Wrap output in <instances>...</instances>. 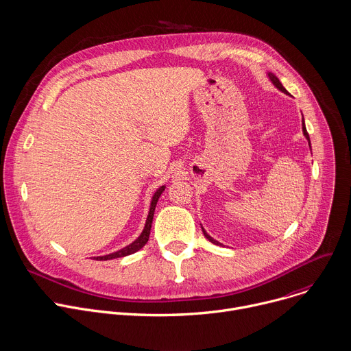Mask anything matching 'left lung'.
I'll return each mask as SVG.
<instances>
[{
	"mask_svg": "<svg viewBox=\"0 0 351 351\" xmlns=\"http://www.w3.org/2000/svg\"><path fill=\"white\" fill-rule=\"evenodd\" d=\"M268 75V79L271 80V83L279 90V91H282L284 94H287V95H289V93L287 91V88L282 86V83L281 82H279V79L274 75V73H267ZM302 128H303V134H304V136H306V139H307V141H308V145H310V149H311V144H310V136H308V132H307V130H306V124H304V117H302ZM202 231H203V234H204V237L210 241V242H212V243H215V245H219V246H224L223 243H220L219 241H216L215 238H212V237H210L207 232H206V230L202 227Z\"/></svg>",
	"mask_w": 351,
	"mask_h": 351,
	"instance_id": "obj_1",
	"label": "left lung"
}]
</instances>
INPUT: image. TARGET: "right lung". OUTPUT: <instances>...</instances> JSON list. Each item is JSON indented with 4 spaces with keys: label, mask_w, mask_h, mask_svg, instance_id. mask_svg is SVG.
Returning <instances> with one entry per match:
<instances>
[{
    "label": "right lung",
    "mask_w": 351,
    "mask_h": 351,
    "mask_svg": "<svg viewBox=\"0 0 351 351\" xmlns=\"http://www.w3.org/2000/svg\"><path fill=\"white\" fill-rule=\"evenodd\" d=\"M166 189V185H162L160 188L156 189V192L154 193L152 199H151V207H149V213H148V217H147V221H145V227L143 230V232L139 234V237L131 242L130 245H127L125 247L117 250V252H113V253H109V254H105V256H97L94 257V260H98V261H105V260H112V258H119V257H124V256H128V254H132L135 252H138L139 249H143L145 246V243L148 242L149 239V234H151V228H152V220H154V215H155V207L158 204V200L160 197V195L163 193V191Z\"/></svg>",
    "instance_id": "1"
}]
</instances>
